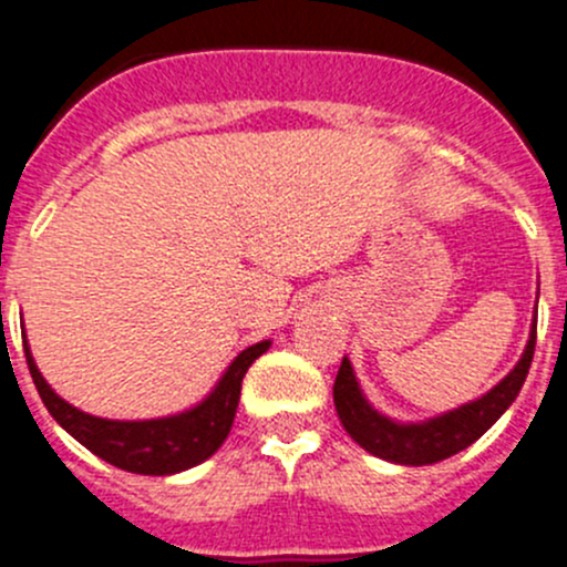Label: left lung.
I'll list each match as a JSON object with an SVG mask.
<instances>
[{
  "instance_id": "left-lung-1",
  "label": "left lung",
  "mask_w": 567,
  "mask_h": 567,
  "mask_svg": "<svg viewBox=\"0 0 567 567\" xmlns=\"http://www.w3.org/2000/svg\"><path fill=\"white\" fill-rule=\"evenodd\" d=\"M535 329L537 320L532 323L527 348H524L518 364L494 390L472 400V403L461 405V409H453L425 422H394L381 411H375L364 398V392L359 390L351 362L342 359L334 381V405L342 427L370 455L400 463V466H425V463H436L461 453L468 444L477 442L511 409V403L522 392L529 373L532 353H535Z\"/></svg>"
}]
</instances>
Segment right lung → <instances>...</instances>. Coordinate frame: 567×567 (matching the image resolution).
Wrapping results in <instances>:
<instances>
[{"mask_svg": "<svg viewBox=\"0 0 567 567\" xmlns=\"http://www.w3.org/2000/svg\"><path fill=\"white\" fill-rule=\"evenodd\" d=\"M268 348H271V340L249 346L247 351L233 359L219 384L214 386V392L203 403L181 411V414L158 416V420H104V416L84 414V411L62 400L45 384L27 340L24 357L49 414L79 444H84L90 453H95L112 466L123 468V472L167 477V474L186 472V468L208 461L225 444L233 420H236L244 375H247L249 364L257 357H262Z\"/></svg>", "mask_w": 567, "mask_h": 567, "instance_id": "add662e5", "label": "right lung"}]
</instances>
